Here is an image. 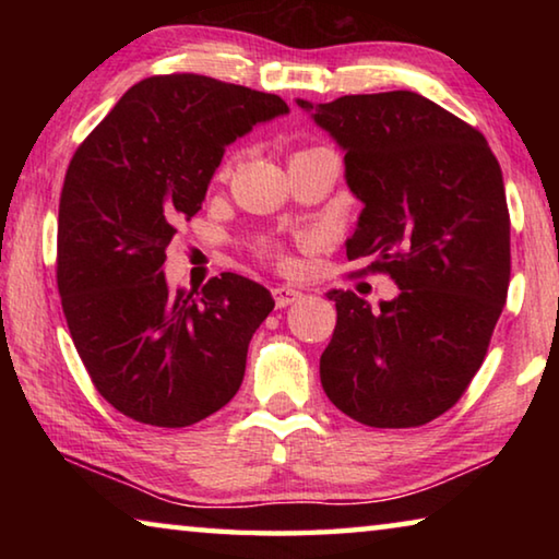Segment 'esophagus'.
Here are the masks:
<instances>
[{"label": "esophagus", "instance_id": "34e87169", "mask_svg": "<svg viewBox=\"0 0 559 559\" xmlns=\"http://www.w3.org/2000/svg\"><path fill=\"white\" fill-rule=\"evenodd\" d=\"M302 293L298 288H290V286H278L273 288V300H276L278 308H286V306H293V302L300 300Z\"/></svg>", "mask_w": 559, "mask_h": 559}]
</instances>
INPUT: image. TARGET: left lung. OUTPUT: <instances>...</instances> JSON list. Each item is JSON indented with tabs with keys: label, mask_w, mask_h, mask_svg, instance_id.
Wrapping results in <instances>:
<instances>
[{
	"label": "left lung",
	"mask_w": 559,
	"mask_h": 559,
	"mask_svg": "<svg viewBox=\"0 0 559 559\" xmlns=\"http://www.w3.org/2000/svg\"><path fill=\"white\" fill-rule=\"evenodd\" d=\"M345 153L359 202L347 259L370 257L400 296L380 310L330 290L337 325L320 355L328 400L377 429L421 427L484 365L510 283L503 173L486 138L412 91L298 98Z\"/></svg>",
	"instance_id": "8db88e82"
}]
</instances>
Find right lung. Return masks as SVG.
<instances>
[{
  "mask_svg": "<svg viewBox=\"0 0 559 559\" xmlns=\"http://www.w3.org/2000/svg\"><path fill=\"white\" fill-rule=\"evenodd\" d=\"M273 93L197 73L132 86L75 150L59 204L61 306L96 390L120 414L179 429L239 392L271 293L222 273L169 290L167 246L202 210L226 145L286 116Z\"/></svg>",
  "mask_w": 559,
  "mask_h": 559,
  "instance_id": "right-lung-1",
  "label": "right lung"
}]
</instances>
